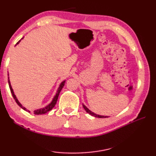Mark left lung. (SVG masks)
<instances>
[{
    "instance_id": "obj_1",
    "label": "left lung",
    "mask_w": 156,
    "mask_h": 156,
    "mask_svg": "<svg viewBox=\"0 0 156 156\" xmlns=\"http://www.w3.org/2000/svg\"><path fill=\"white\" fill-rule=\"evenodd\" d=\"M83 106L84 107V109H85V111L87 112L88 113H89V114L94 116V117H97V118H108V116H104V115H98V114H96V113H94V112H91L90 110H89L87 107L85 105H83Z\"/></svg>"
}]
</instances>
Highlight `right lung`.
Returning <instances> with one entry per match:
<instances>
[{"label": "right lung", "instance_id": "1", "mask_svg": "<svg viewBox=\"0 0 156 156\" xmlns=\"http://www.w3.org/2000/svg\"><path fill=\"white\" fill-rule=\"evenodd\" d=\"M23 38H22V39H23ZM20 41H21V40H20ZM20 41H18V43H16V44H18V43H19V42H20ZM8 76H9V74H8ZM8 83H9V86L10 91H11V93H12V94L13 98H14V100H15L16 102V103L18 105V106H20L21 108H22L23 109H24V110H25V111H27V109H26V108H25L24 107L22 106V105H21V104L20 103L19 101H18V99L16 98V97L15 94H14V91H13L12 87V86H11V83H10V81H9V77H8ZM65 83V81H63V82H62L61 84H60L59 87H58V91H57L56 94V96H54V98H53V100H52V101H51V103L49 104L48 105H47V107L43 108V109H37V110L34 111V114H36V115L44 114V113H46L47 112H49V111H51V110L53 109V108H54V107H55V105H56V102H57V100H58V98L60 92L61 91L62 87H64ZM28 112H29V111H28Z\"/></svg>", "mask_w": 156, "mask_h": 156}]
</instances>
